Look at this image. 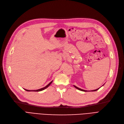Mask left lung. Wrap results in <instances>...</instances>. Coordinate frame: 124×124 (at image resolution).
<instances>
[{"instance_id":"left-lung-1","label":"left lung","mask_w":124,"mask_h":124,"mask_svg":"<svg viewBox=\"0 0 124 124\" xmlns=\"http://www.w3.org/2000/svg\"><path fill=\"white\" fill-rule=\"evenodd\" d=\"M104 84L103 85H104ZM103 85H102V86H103ZM74 86V87L75 88H76V89H78V90H80V91H84V92H87V91H91V92H93V91H97V90H98V89H99L101 87H102V86H101V87H100L99 88H98V89H96V90H92V91H87V90H83V89H80V88H78V87H77V86H75V85H73Z\"/></svg>"}]
</instances>
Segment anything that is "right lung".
Returning <instances> with one entry per match:
<instances>
[{
	"instance_id": "add662e5",
	"label": "right lung",
	"mask_w": 124,
	"mask_h": 124,
	"mask_svg": "<svg viewBox=\"0 0 124 124\" xmlns=\"http://www.w3.org/2000/svg\"><path fill=\"white\" fill-rule=\"evenodd\" d=\"M52 82H53V80L52 81H51L49 84H48L47 85H46V87H44V88H41V89H38V90H26V89H24V90H26V91H29V92H32V91H33V92H39V91H42V90H45V89H46V88H47L48 87H49V86L52 83Z\"/></svg>"
}]
</instances>
